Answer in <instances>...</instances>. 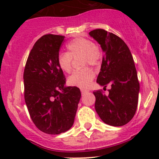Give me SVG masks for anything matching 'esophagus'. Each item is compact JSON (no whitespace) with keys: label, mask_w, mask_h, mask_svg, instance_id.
Listing matches in <instances>:
<instances>
[{"label":"esophagus","mask_w":159,"mask_h":159,"mask_svg":"<svg viewBox=\"0 0 159 159\" xmlns=\"http://www.w3.org/2000/svg\"><path fill=\"white\" fill-rule=\"evenodd\" d=\"M81 93H82V94H84V93L88 92V91H89V90L84 89H81Z\"/></svg>","instance_id":"1"}]
</instances>
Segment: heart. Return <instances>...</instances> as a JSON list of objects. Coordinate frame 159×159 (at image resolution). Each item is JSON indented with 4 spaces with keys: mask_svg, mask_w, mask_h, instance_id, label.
Returning a JSON list of instances; mask_svg holds the SVG:
<instances>
[{
    "mask_svg": "<svg viewBox=\"0 0 159 159\" xmlns=\"http://www.w3.org/2000/svg\"><path fill=\"white\" fill-rule=\"evenodd\" d=\"M68 52H61L57 56V65L59 68L66 73H70L72 69L73 58L81 57L83 65L89 64L97 65L102 58V51L97 44L92 43L88 38H76L71 40L66 45ZM94 78V74L89 67H84L76 70L69 77L68 82L73 86L88 88Z\"/></svg>",
    "mask_w": 159,
    "mask_h": 159,
    "instance_id": "heart-1",
    "label": "heart"
}]
</instances>
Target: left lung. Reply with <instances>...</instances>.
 Returning a JSON list of instances; mask_svg holds the SVG:
<instances>
[{
    "label": "left lung",
    "mask_w": 159,
    "mask_h": 159,
    "mask_svg": "<svg viewBox=\"0 0 159 159\" xmlns=\"http://www.w3.org/2000/svg\"><path fill=\"white\" fill-rule=\"evenodd\" d=\"M104 51L97 82L104 89L111 85L109 94L95 91L94 108L101 119L111 126L129 123L135 114L139 81L131 51L121 38L104 29L89 32Z\"/></svg>",
    "instance_id": "1"
}]
</instances>
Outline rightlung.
Listing matches in <instances>:
<instances>
[{
    "instance_id": "obj_1",
    "label": "right lung",
    "mask_w": 159,
    "mask_h": 159,
    "mask_svg": "<svg viewBox=\"0 0 159 159\" xmlns=\"http://www.w3.org/2000/svg\"><path fill=\"white\" fill-rule=\"evenodd\" d=\"M65 36L45 34L32 48L24 71L25 100L30 118L40 131L59 134L73 125L81 91L65 87L66 78L57 65Z\"/></svg>"
}]
</instances>
